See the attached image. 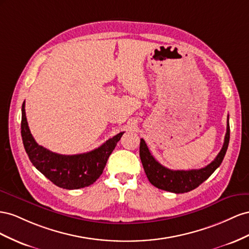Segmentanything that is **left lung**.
<instances>
[{"label": "left lung", "instance_id": "1", "mask_svg": "<svg viewBox=\"0 0 249 249\" xmlns=\"http://www.w3.org/2000/svg\"><path fill=\"white\" fill-rule=\"evenodd\" d=\"M229 143L230 123L229 117H227L226 133L222 149L216 156V159L204 168L187 170V171H184V170H170L160 165L153 158L143 139H141L140 143V158L142 164H143L147 178L154 187L176 194L186 193V192H190L196 189L198 186H200L221 165L227 147H229Z\"/></svg>", "mask_w": 249, "mask_h": 249}]
</instances>
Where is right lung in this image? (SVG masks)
I'll return each instance as SVG.
<instances>
[{
  "label": "right lung",
  "mask_w": 249,
  "mask_h": 249,
  "mask_svg": "<svg viewBox=\"0 0 249 249\" xmlns=\"http://www.w3.org/2000/svg\"><path fill=\"white\" fill-rule=\"evenodd\" d=\"M20 133L25 150L32 165L57 187L75 190L89 187L100 177L109 155L124 132L118 133L100 147L87 153L75 155L55 153L35 142L28 126L24 102Z\"/></svg>",
  "instance_id": "obj_1"
}]
</instances>
